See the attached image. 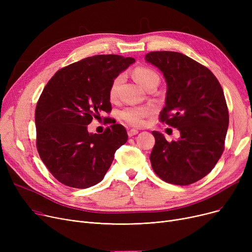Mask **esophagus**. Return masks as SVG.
I'll return each mask as SVG.
<instances>
[{
	"mask_svg": "<svg viewBox=\"0 0 252 252\" xmlns=\"http://www.w3.org/2000/svg\"><path fill=\"white\" fill-rule=\"evenodd\" d=\"M138 133H139V130H138V129H135V128H131V129H129V130L127 131V135H128V137H133V136L137 135Z\"/></svg>",
	"mask_w": 252,
	"mask_h": 252,
	"instance_id": "1",
	"label": "esophagus"
}]
</instances>
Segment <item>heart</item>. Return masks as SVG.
<instances>
[{
	"label": "heart",
	"mask_w": 252,
	"mask_h": 252,
	"mask_svg": "<svg viewBox=\"0 0 252 252\" xmlns=\"http://www.w3.org/2000/svg\"><path fill=\"white\" fill-rule=\"evenodd\" d=\"M133 75L136 81L143 86L145 89H147L149 86L153 84L159 83V75L157 72L146 66H138L133 71ZM123 82V75H117L110 85L109 88V98L114 100L117 96V93ZM154 111L152 106H133V107L125 108L119 116L124 122L133 126H143L146 123V118L150 116Z\"/></svg>",
	"instance_id": "b5f03b06"
}]
</instances>
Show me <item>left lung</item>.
<instances>
[{
	"label": "left lung",
	"mask_w": 252,
	"mask_h": 252,
	"mask_svg": "<svg viewBox=\"0 0 252 252\" xmlns=\"http://www.w3.org/2000/svg\"><path fill=\"white\" fill-rule=\"evenodd\" d=\"M145 59L163 72L167 84L159 121L181 134L167 142L152 131V168L164 182L187 186L209 174L223 152L229 126L223 91L207 67L182 53L150 52Z\"/></svg>",
	"instance_id": "left-lung-1"
}]
</instances>
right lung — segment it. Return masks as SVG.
<instances>
[{
	"instance_id": "obj_1",
	"label": "right lung",
	"mask_w": 252,
	"mask_h": 252,
	"mask_svg": "<svg viewBox=\"0 0 252 252\" xmlns=\"http://www.w3.org/2000/svg\"><path fill=\"white\" fill-rule=\"evenodd\" d=\"M135 62L114 54L82 59L59 69L48 82L35 107L36 149L52 176L65 186L86 189L100 183L115 151L127 141L124 126L113 124L90 134L93 119L111 124L109 88Z\"/></svg>"
}]
</instances>
